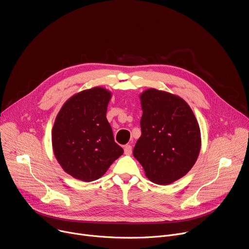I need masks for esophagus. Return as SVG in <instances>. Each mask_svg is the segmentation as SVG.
I'll return each instance as SVG.
<instances>
[{
    "mask_svg": "<svg viewBox=\"0 0 249 249\" xmlns=\"http://www.w3.org/2000/svg\"><path fill=\"white\" fill-rule=\"evenodd\" d=\"M124 153L126 154V155H130L132 153V146L131 145H125L124 146Z\"/></svg>",
    "mask_w": 249,
    "mask_h": 249,
    "instance_id": "esophagus-1",
    "label": "esophagus"
}]
</instances>
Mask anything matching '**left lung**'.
I'll return each instance as SVG.
<instances>
[{
    "mask_svg": "<svg viewBox=\"0 0 249 249\" xmlns=\"http://www.w3.org/2000/svg\"><path fill=\"white\" fill-rule=\"evenodd\" d=\"M139 99L141 136L133 155L154 184H173L198 160L202 141L197 118L184 99L165 90L147 89Z\"/></svg>",
    "mask_w": 249,
    "mask_h": 249,
    "instance_id": "8db88e82",
    "label": "left lung"
}]
</instances>
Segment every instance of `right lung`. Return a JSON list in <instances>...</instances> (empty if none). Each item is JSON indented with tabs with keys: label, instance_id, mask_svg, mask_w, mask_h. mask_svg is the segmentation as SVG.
I'll list each match as a JSON object with an SVG mask.
<instances>
[{
	"label": "right lung",
	"instance_id": "1",
	"mask_svg": "<svg viewBox=\"0 0 249 249\" xmlns=\"http://www.w3.org/2000/svg\"><path fill=\"white\" fill-rule=\"evenodd\" d=\"M112 91L103 87L71 96L52 127V150L63 171L83 181H93L108 171L123 148L114 140L107 120Z\"/></svg>",
	"mask_w": 249,
	"mask_h": 249
}]
</instances>
